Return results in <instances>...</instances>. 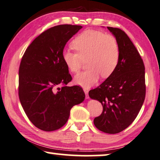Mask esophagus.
<instances>
[{
	"label": "esophagus",
	"instance_id": "34e87169",
	"mask_svg": "<svg viewBox=\"0 0 160 160\" xmlns=\"http://www.w3.org/2000/svg\"><path fill=\"white\" fill-rule=\"evenodd\" d=\"M83 91H84V93L86 94V99L89 98V96H88V91L87 89H86V88H84V89H83Z\"/></svg>",
	"mask_w": 160,
	"mask_h": 160
}]
</instances>
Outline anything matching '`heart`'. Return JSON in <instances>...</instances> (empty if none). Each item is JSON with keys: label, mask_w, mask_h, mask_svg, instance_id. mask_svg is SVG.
I'll return each mask as SVG.
<instances>
[{"label": "heart", "mask_w": 160, "mask_h": 160, "mask_svg": "<svg viewBox=\"0 0 160 160\" xmlns=\"http://www.w3.org/2000/svg\"><path fill=\"white\" fill-rule=\"evenodd\" d=\"M77 51L64 49L62 57L65 66L72 73L80 69L83 60H86L88 69L74 77V83L89 88L98 82L101 75L108 78L113 74L118 65L120 48L115 37L100 31L87 30L79 34L72 42Z\"/></svg>", "instance_id": "b5f03b06"}]
</instances>
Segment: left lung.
<instances>
[{
    "instance_id": "1",
    "label": "left lung",
    "mask_w": 160,
    "mask_h": 160,
    "mask_svg": "<svg viewBox=\"0 0 160 160\" xmlns=\"http://www.w3.org/2000/svg\"><path fill=\"white\" fill-rule=\"evenodd\" d=\"M107 28L118 42L119 63L113 74L88 95L103 106L101 115L93 120L95 126L103 132L116 134L129 126L142 108L145 98V66L124 31Z\"/></svg>"
}]
</instances>
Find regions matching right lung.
<instances>
[{"label":"right lung","instance_id":"right-lung-1","mask_svg":"<svg viewBox=\"0 0 160 160\" xmlns=\"http://www.w3.org/2000/svg\"><path fill=\"white\" fill-rule=\"evenodd\" d=\"M82 28L60 25L48 29L29 45L21 60L20 101L29 120L44 131L62 128L71 108L84 101L82 88L65 86L72 78L62 57L67 42Z\"/></svg>","mask_w":160,"mask_h":160}]
</instances>
